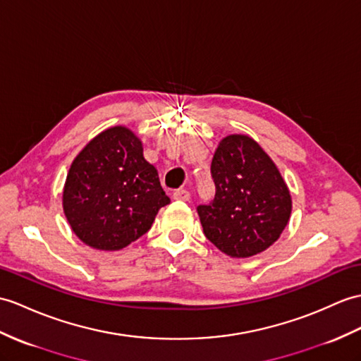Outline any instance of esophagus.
<instances>
[{
	"mask_svg": "<svg viewBox=\"0 0 361 361\" xmlns=\"http://www.w3.org/2000/svg\"><path fill=\"white\" fill-rule=\"evenodd\" d=\"M190 198L189 190L186 189H177L173 192V200H178V201H188Z\"/></svg>",
	"mask_w": 361,
	"mask_h": 361,
	"instance_id": "1",
	"label": "esophagus"
}]
</instances>
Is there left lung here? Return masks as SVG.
I'll return each mask as SVG.
<instances>
[{
	"instance_id": "1",
	"label": "left lung",
	"mask_w": 361,
	"mask_h": 361,
	"mask_svg": "<svg viewBox=\"0 0 361 361\" xmlns=\"http://www.w3.org/2000/svg\"><path fill=\"white\" fill-rule=\"evenodd\" d=\"M211 173L215 197L197 207L206 238L233 258L272 246L289 221L292 200L271 157L247 135H228L215 150Z\"/></svg>"
}]
</instances>
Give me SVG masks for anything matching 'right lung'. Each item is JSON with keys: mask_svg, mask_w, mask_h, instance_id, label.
<instances>
[{"mask_svg": "<svg viewBox=\"0 0 361 361\" xmlns=\"http://www.w3.org/2000/svg\"><path fill=\"white\" fill-rule=\"evenodd\" d=\"M171 200L142 157L140 138L123 126L106 129L75 158L63 209L72 231L99 250H120L150 229Z\"/></svg>", "mask_w": 361, "mask_h": 361, "instance_id": "1", "label": "right lung"}]
</instances>
